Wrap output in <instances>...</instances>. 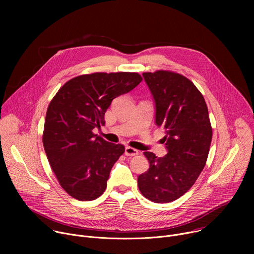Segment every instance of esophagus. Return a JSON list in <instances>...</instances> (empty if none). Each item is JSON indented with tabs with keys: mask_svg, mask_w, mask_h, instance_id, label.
<instances>
[{
	"mask_svg": "<svg viewBox=\"0 0 254 254\" xmlns=\"http://www.w3.org/2000/svg\"><path fill=\"white\" fill-rule=\"evenodd\" d=\"M125 154H126L127 156L132 157V156H136V155L138 154V151L135 150V149H133V148H130V147H126V149H125Z\"/></svg>",
	"mask_w": 254,
	"mask_h": 254,
	"instance_id": "obj_1",
	"label": "esophagus"
}]
</instances>
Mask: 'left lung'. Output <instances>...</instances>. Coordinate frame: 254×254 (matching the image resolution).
<instances>
[{
	"mask_svg": "<svg viewBox=\"0 0 254 254\" xmlns=\"http://www.w3.org/2000/svg\"><path fill=\"white\" fill-rule=\"evenodd\" d=\"M156 104V125L165 129L168 154L144 152L149 170L138 176L140 193L155 203L183 196L206 165L212 140L208 108L202 93L187 77L172 71L144 72Z\"/></svg>",
	"mask_w": 254,
	"mask_h": 254,
	"instance_id": "1",
	"label": "left lung"
}]
</instances>
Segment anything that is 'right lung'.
I'll use <instances>...</instances> for the list:
<instances>
[{"mask_svg": "<svg viewBox=\"0 0 254 254\" xmlns=\"http://www.w3.org/2000/svg\"><path fill=\"white\" fill-rule=\"evenodd\" d=\"M142 80L135 72L84 74L67 81L46 113L43 146L60 186L79 201L105 191L111 170L125 153L121 143L106 141L92 129L104 125L113 99Z\"/></svg>", "mask_w": 254, "mask_h": 254, "instance_id": "right-lung-1", "label": "right lung"}]
</instances>
